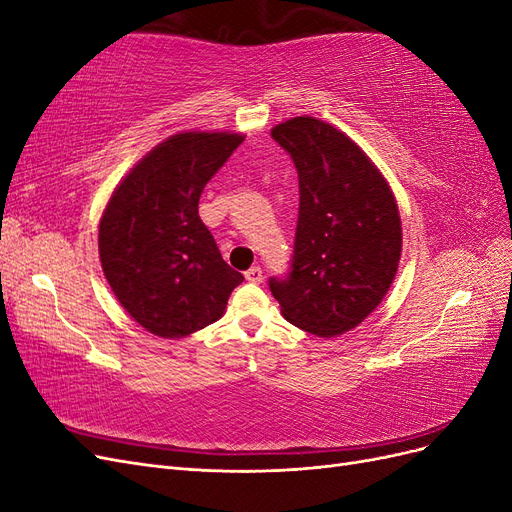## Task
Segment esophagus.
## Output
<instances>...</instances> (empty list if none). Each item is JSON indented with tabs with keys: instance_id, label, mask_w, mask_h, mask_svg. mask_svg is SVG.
I'll use <instances>...</instances> for the list:
<instances>
[{
	"instance_id": "esophagus-1",
	"label": "esophagus",
	"mask_w": 512,
	"mask_h": 512,
	"mask_svg": "<svg viewBox=\"0 0 512 512\" xmlns=\"http://www.w3.org/2000/svg\"><path fill=\"white\" fill-rule=\"evenodd\" d=\"M245 280L252 282V284H260L262 282V269L260 267H252L245 271Z\"/></svg>"
}]
</instances>
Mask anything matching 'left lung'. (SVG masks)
I'll list each match as a JSON object with an SVG mask.
<instances>
[{
	"label": "left lung",
	"mask_w": 512,
	"mask_h": 512,
	"mask_svg": "<svg viewBox=\"0 0 512 512\" xmlns=\"http://www.w3.org/2000/svg\"><path fill=\"white\" fill-rule=\"evenodd\" d=\"M299 173V220L290 273L269 288L294 327L342 335L389 292L401 256L391 185L367 153L331 123L294 117L271 130Z\"/></svg>",
	"instance_id": "1"
}]
</instances>
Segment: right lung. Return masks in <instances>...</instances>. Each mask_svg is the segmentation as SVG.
<instances>
[{"label": "right lung", "instance_id": "obj_1", "mask_svg": "<svg viewBox=\"0 0 512 512\" xmlns=\"http://www.w3.org/2000/svg\"><path fill=\"white\" fill-rule=\"evenodd\" d=\"M243 134L181 132L153 147L111 194L98 230L106 282L149 333L177 339L220 320L243 275L198 215L207 181Z\"/></svg>", "mask_w": 512, "mask_h": 512}]
</instances>
